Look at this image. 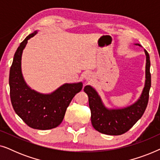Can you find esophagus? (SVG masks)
<instances>
[{
	"label": "esophagus",
	"instance_id": "obj_1",
	"mask_svg": "<svg viewBox=\"0 0 160 160\" xmlns=\"http://www.w3.org/2000/svg\"><path fill=\"white\" fill-rule=\"evenodd\" d=\"M90 77H91V74L89 73H86V75H85V78H86L87 80H90Z\"/></svg>",
	"mask_w": 160,
	"mask_h": 160
}]
</instances>
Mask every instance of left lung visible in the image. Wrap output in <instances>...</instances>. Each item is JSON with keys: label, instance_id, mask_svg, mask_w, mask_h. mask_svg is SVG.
<instances>
[{"label": "left lung", "instance_id": "obj_1", "mask_svg": "<svg viewBox=\"0 0 160 160\" xmlns=\"http://www.w3.org/2000/svg\"><path fill=\"white\" fill-rule=\"evenodd\" d=\"M141 46L140 44H138ZM145 87L137 102L132 106L122 109H107L102 104L100 96L91 86H86L84 91L89 98L91 111V122L98 132L109 135H119L130 130L141 119L147 107L151 87L150 58L146 50Z\"/></svg>", "mask_w": 160, "mask_h": 160}]
</instances>
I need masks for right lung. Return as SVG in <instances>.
Masks as SVG:
<instances>
[{"instance_id": "right-lung-1", "label": "right lung", "mask_w": 160, "mask_h": 160, "mask_svg": "<svg viewBox=\"0 0 160 160\" xmlns=\"http://www.w3.org/2000/svg\"><path fill=\"white\" fill-rule=\"evenodd\" d=\"M36 34L35 31L26 37L15 52L9 72L10 98L14 111L27 125L44 130L60 125L70 102L83 84H65L50 95L40 94L28 87L21 71L22 54L28 39Z\"/></svg>"}]
</instances>
